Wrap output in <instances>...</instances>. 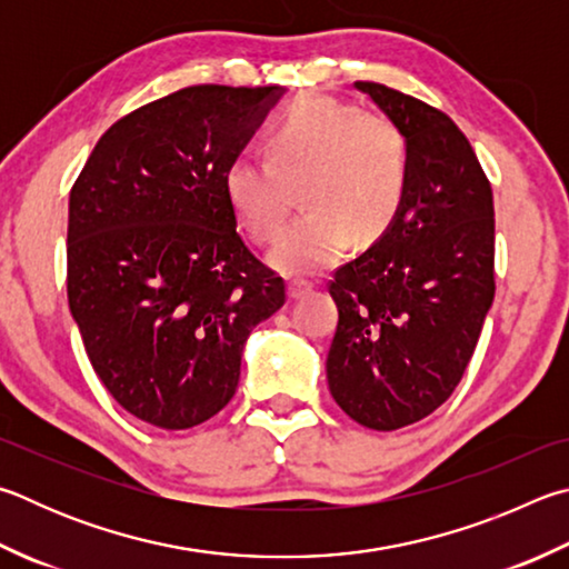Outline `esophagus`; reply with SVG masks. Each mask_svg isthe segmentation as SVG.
I'll return each instance as SVG.
<instances>
[{
    "label": "esophagus",
    "instance_id": "34e87169",
    "mask_svg": "<svg viewBox=\"0 0 569 569\" xmlns=\"http://www.w3.org/2000/svg\"><path fill=\"white\" fill-rule=\"evenodd\" d=\"M308 291H311V286H308L306 281H291V283H288V298H291V301H298V298L306 296Z\"/></svg>",
    "mask_w": 569,
    "mask_h": 569
}]
</instances>
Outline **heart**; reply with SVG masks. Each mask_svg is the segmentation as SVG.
<instances>
[{"mask_svg": "<svg viewBox=\"0 0 569 569\" xmlns=\"http://www.w3.org/2000/svg\"><path fill=\"white\" fill-rule=\"evenodd\" d=\"M408 143L383 113L308 94L268 133V157L241 151L226 163L223 191L256 241L281 231L301 189L306 213L268 253L286 276H316L392 229L408 193Z\"/></svg>", "mask_w": 569, "mask_h": 569, "instance_id": "obj_1", "label": "heart"}]
</instances>
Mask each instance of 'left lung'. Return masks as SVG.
Listing matches in <instances>:
<instances>
[{
	"label": "left lung",
	"instance_id": "8db88e82",
	"mask_svg": "<svg viewBox=\"0 0 569 569\" xmlns=\"http://www.w3.org/2000/svg\"><path fill=\"white\" fill-rule=\"evenodd\" d=\"M402 131L408 193L392 229L338 268L330 396L360 426L398 430L456 390L495 298L490 181L446 113L376 81H356Z\"/></svg>",
	"mask_w": 569,
	"mask_h": 569
}]
</instances>
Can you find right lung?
Listing matches in <instances>:
<instances>
[{"mask_svg":"<svg viewBox=\"0 0 569 569\" xmlns=\"http://www.w3.org/2000/svg\"><path fill=\"white\" fill-rule=\"evenodd\" d=\"M283 87H186L119 119L69 193L67 293L91 368L163 430L233 398L246 338L283 278L236 231L223 171Z\"/></svg>","mask_w":569,"mask_h":569,"instance_id":"add662e5","label":"right lung"}]
</instances>
